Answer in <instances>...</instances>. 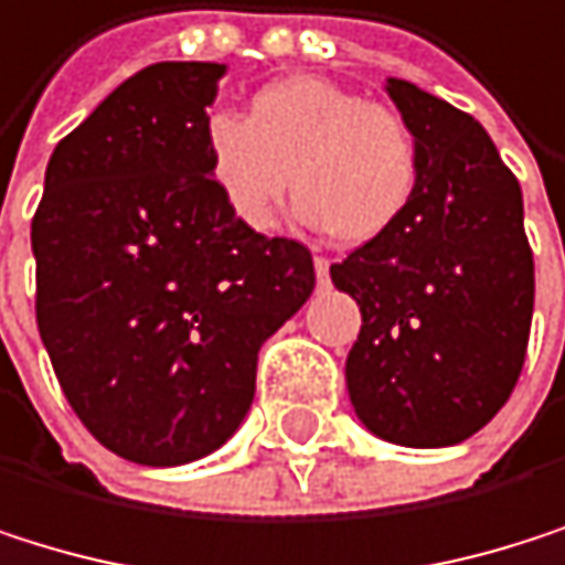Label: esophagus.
Masks as SVG:
<instances>
[{
  "instance_id": "34e87169",
  "label": "esophagus",
  "mask_w": 565,
  "mask_h": 565,
  "mask_svg": "<svg viewBox=\"0 0 565 565\" xmlns=\"http://www.w3.org/2000/svg\"><path fill=\"white\" fill-rule=\"evenodd\" d=\"M328 257H315V274H318V285H328Z\"/></svg>"
}]
</instances>
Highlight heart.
<instances>
[{
    "mask_svg": "<svg viewBox=\"0 0 565 565\" xmlns=\"http://www.w3.org/2000/svg\"><path fill=\"white\" fill-rule=\"evenodd\" d=\"M207 170L227 207L270 231L291 173L308 224L344 247L392 234L418 190V140L405 116L324 76L267 83L247 113H214L204 127Z\"/></svg>",
    "mask_w": 565,
    "mask_h": 565,
    "instance_id": "1",
    "label": "heart"
}]
</instances>
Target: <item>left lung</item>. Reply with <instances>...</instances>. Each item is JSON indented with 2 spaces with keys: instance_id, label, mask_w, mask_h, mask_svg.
<instances>
[{
  "instance_id": "obj_1",
  "label": "left lung",
  "mask_w": 565,
  "mask_h": 565,
  "mask_svg": "<svg viewBox=\"0 0 565 565\" xmlns=\"http://www.w3.org/2000/svg\"><path fill=\"white\" fill-rule=\"evenodd\" d=\"M418 140V190L402 224L331 264L361 308L344 382L369 431L408 449L476 435L512 395L533 324L522 190L479 119L388 79Z\"/></svg>"
}]
</instances>
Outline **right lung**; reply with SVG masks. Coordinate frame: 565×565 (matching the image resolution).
I'll return each instance as SVG.
<instances>
[{
	"instance_id": "add662e5",
	"label": "right lung",
	"mask_w": 565,
	"mask_h": 565,
	"mask_svg": "<svg viewBox=\"0 0 565 565\" xmlns=\"http://www.w3.org/2000/svg\"><path fill=\"white\" fill-rule=\"evenodd\" d=\"M224 63H157L63 137L32 217L35 324L66 402L137 466L237 431L260 344L315 291L311 250L250 231L207 170Z\"/></svg>"
}]
</instances>
